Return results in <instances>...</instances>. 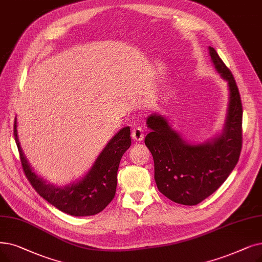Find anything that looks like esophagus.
Listing matches in <instances>:
<instances>
[{"instance_id":"1","label":"esophagus","mask_w":262,"mask_h":262,"mask_svg":"<svg viewBox=\"0 0 262 262\" xmlns=\"http://www.w3.org/2000/svg\"><path fill=\"white\" fill-rule=\"evenodd\" d=\"M132 137L135 141H142L144 138V134L141 127H135L132 132Z\"/></svg>"}]
</instances>
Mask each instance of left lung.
Returning <instances> with one entry per match:
<instances>
[{"label": "left lung", "mask_w": 262, "mask_h": 262, "mask_svg": "<svg viewBox=\"0 0 262 262\" xmlns=\"http://www.w3.org/2000/svg\"><path fill=\"white\" fill-rule=\"evenodd\" d=\"M211 61L229 90L226 120L220 135L203 143H189L169 125L167 118L152 113L146 119L151 132L144 143L154 159L158 190L170 200L196 206L217 189L234 169L242 149V103L229 68L213 47Z\"/></svg>", "instance_id": "8db88e82"}]
</instances>
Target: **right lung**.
I'll return each mask as SVG.
<instances>
[{
  "instance_id": "obj_1",
  "label": "right lung",
  "mask_w": 262,
  "mask_h": 262,
  "mask_svg": "<svg viewBox=\"0 0 262 262\" xmlns=\"http://www.w3.org/2000/svg\"><path fill=\"white\" fill-rule=\"evenodd\" d=\"M14 136L24 172L31 185L56 209L73 216H91L103 211L115 198L120 161L132 144L129 126L113 136L83 178L65 186L47 183L46 180L33 171L18 140L17 118Z\"/></svg>"
}]
</instances>
